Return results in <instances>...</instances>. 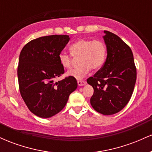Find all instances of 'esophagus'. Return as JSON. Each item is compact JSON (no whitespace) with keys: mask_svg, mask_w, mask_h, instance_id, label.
<instances>
[{"mask_svg":"<svg viewBox=\"0 0 152 152\" xmlns=\"http://www.w3.org/2000/svg\"><path fill=\"white\" fill-rule=\"evenodd\" d=\"M78 83V85L79 86H84V85H86V81H77Z\"/></svg>","mask_w":152,"mask_h":152,"instance_id":"obj_1","label":"esophagus"}]
</instances>
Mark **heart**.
Masks as SVG:
<instances>
[{"mask_svg": "<svg viewBox=\"0 0 152 152\" xmlns=\"http://www.w3.org/2000/svg\"><path fill=\"white\" fill-rule=\"evenodd\" d=\"M73 56L80 57L79 66L67 72V76L76 79H81L90 72L91 69L99 70L105 63L106 47L102 41L99 40L79 39L70 46ZM58 61L64 69H70L72 58L67 53L61 52L58 55Z\"/></svg>", "mask_w": 152, "mask_h": 152, "instance_id": "heart-1", "label": "heart"}]
</instances>
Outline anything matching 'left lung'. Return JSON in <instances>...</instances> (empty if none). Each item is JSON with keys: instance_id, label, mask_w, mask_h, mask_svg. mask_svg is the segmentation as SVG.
I'll return each instance as SVG.
<instances>
[{"instance_id": "obj_1", "label": "left lung", "mask_w": 152, "mask_h": 152, "mask_svg": "<svg viewBox=\"0 0 152 152\" xmlns=\"http://www.w3.org/2000/svg\"><path fill=\"white\" fill-rule=\"evenodd\" d=\"M107 56L102 69L87 80L94 88L91 105L104 115L116 114L129 102L137 79L133 53L113 33L104 31Z\"/></svg>"}]
</instances>
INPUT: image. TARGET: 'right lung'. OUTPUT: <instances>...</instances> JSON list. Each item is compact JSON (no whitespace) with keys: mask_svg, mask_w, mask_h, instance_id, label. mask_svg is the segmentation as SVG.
Returning <instances> with one entry per match:
<instances>
[{"mask_svg":"<svg viewBox=\"0 0 152 152\" xmlns=\"http://www.w3.org/2000/svg\"><path fill=\"white\" fill-rule=\"evenodd\" d=\"M66 35H53L32 40L19 56V89L33 114L50 118L65 107L69 95L77 88L76 78L66 77L54 81L64 73L58 55L69 43Z\"/></svg>","mask_w":152,"mask_h":152,"instance_id":"obj_1","label":"right lung"}]
</instances>
